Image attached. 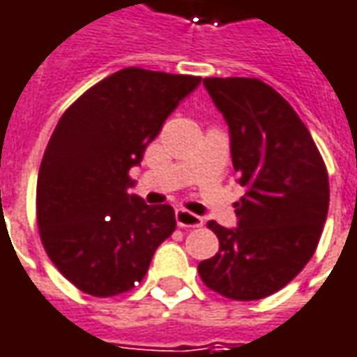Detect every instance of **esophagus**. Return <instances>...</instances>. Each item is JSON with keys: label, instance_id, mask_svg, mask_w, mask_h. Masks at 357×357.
<instances>
[{"label": "esophagus", "instance_id": "esophagus-1", "mask_svg": "<svg viewBox=\"0 0 357 357\" xmlns=\"http://www.w3.org/2000/svg\"><path fill=\"white\" fill-rule=\"evenodd\" d=\"M176 222H178L179 228H201L203 226V218L197 216V214L189 213L185 208L176 211Z\"/></svg>", "mask_w": 357, "mask_h": 357}]
</instances>
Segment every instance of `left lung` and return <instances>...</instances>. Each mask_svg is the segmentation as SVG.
Here are the masks:
<instances>
[{"mask_svg":"<svg viewBox=\"0 0 357 357\" xmlns=\"http://www.w3.org/2000/svg\"><path fill=\"white\" fill-rule=\"evenodd\" d=\"M203 84L230 127L245 195L234 204L238 228L208 222L220 249L197 271L224 298L261 300L294 280L315 253L328 174L307 127L273 86L248 77H208Z\"/></svg>","mask_w":357,"mask_h":357,"instance_id":"obj_1","label":"left lung"}]
</instances>
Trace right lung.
Here are the masks:
<instances>
[{"label":"right lung","instance_id":"add662e5","mask_svg":"<svg viewBox=\"0 0 357 357\" xmlns=\"http://www.w3.org/2000/svg\"><path fill=\"white\" fill-rule=\"evenodd\" d=\"M201 77L126 67L84 92L50 137L36 183L42 245L67 280L112 298L144 278L176 230L170 204L131 195L129 170Z\"/></svg>","mask_w":357,"mask_h":357}]
</instances>
